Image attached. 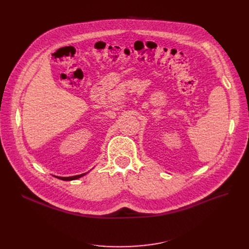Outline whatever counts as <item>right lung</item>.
<instances>
[{
    "instance_id": "obj_1",
    "label": "right lung",
    "mask_w": 249,
    "mask_h": 249,
    "mask_svg": "<svg viewBox=\"0 0 249 249\" xmlns=\"http://www.w3.org/2000/svg\"><path fill=\"white\" fill-rule=\"evenodd\" d=\"M86 174H83V175H78V176H74V177H68V178H60V177H56L60 179H63V180H72V179H76V178H82L83 176H85Z\"/></svg>"
}]
</instances>
